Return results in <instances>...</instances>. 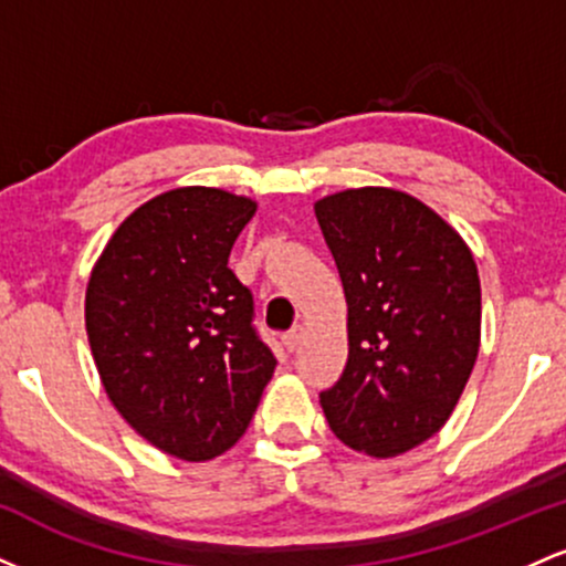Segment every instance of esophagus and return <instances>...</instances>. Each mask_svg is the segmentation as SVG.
<instances>
[{
  "label": "esophagus",
  "instance_id": "1",
  "mask_svg": "<svg viewBox=\"0 0 566 566\" xmlns=\"http://www.w3.org/2000/svg\"><path fill=\"white\" fill-rule=\"evenodd\" d=\"M303 335H305V329H303V327H292L290 333L282 337L284 348H287L290 354H292V350H297V348H301V343H303Z\"/></svg>",
  "mask_w": 566,
  "mask_h": 566
}]
</instances>
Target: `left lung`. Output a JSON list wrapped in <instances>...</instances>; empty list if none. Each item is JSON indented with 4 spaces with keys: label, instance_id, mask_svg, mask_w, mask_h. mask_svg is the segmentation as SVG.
<instances>
[{
    "label": "left lung",
    "instance_id": "obj_1",
    "mask_svg": "<svg viewBox=\"0 0 566 566\" xmlns=\"http://www.w3.org/2000/svg\"><path fill=\"white\" fill-rule=\"evenodd\" d=\"M348 303V361L319 401L343 444L396 458L458 405L482 343V284L465 239L386 186L314 205Z\"/></svg>",
    "mask_w": 566,
    "mask_h": 566
}]
</instances>
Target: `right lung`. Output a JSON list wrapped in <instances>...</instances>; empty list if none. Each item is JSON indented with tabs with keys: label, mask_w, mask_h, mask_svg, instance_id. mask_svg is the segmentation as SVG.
Instances as JSON below:
<instances>
[{
	"label": "right lung",
	"mask_w": 566,
	"mask_h": 566,
	"mask_svg": "<svg viewBox=\"0 0 566 566\" xmlns=\"http://www.w3.org/2000/svg\"><path fill=\"white\" fill-rule=\"evenodd\" d=\"M258 201L210 186L148 199L93 265L84 327L103 388L148 444L205 463L231 450L276 359L229 269Z\"/></svg>",
	"instance_id": "add662e5"
}]
</instances>
